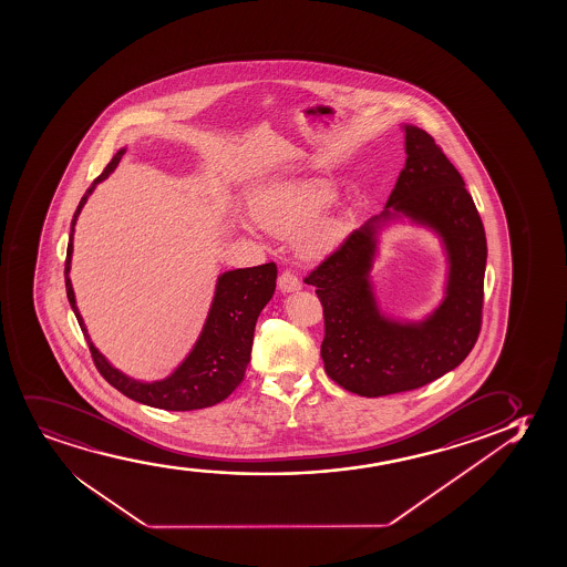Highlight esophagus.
<instances>
[{
  "instance_id": "34e87169",
  "label": "esophagus",
  "mask_w": 567,
  "mask_h": 567,
  "mask_svg": "<svg viewBox=\"0 0 567 567\" xmlns=\"http://www.w3.org/2000/svg\"><path fill=\"white\" fill-rule=\"evenodd\" d=\"M278 287H280L281 293H293V291H299L301 289V280L295 276L293 272H281L280 278H278Z\"/></svg>"
}]
</instances>
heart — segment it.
<instances>
[{"instance_id": "b5f03b06", "label": "heart", "mask_w": 567, "mask_h": 567, "mask_svg": "<svg viewBox=\"0 0 567 567\" xmlns=\"http://www.w3.org/2000/svg\"><path fill=\"white\" fill-rule=\"evenodd\" d=\"M336 197L333 187L320 178L276 182L260 189L251 202V213L262 228L280 236H299L315 224L323 208ZM344 218L331 220L318 228L309 239L310 251H330L347 236Z\"/></svg>"}]
</instances>
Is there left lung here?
Returning <instances> with one entry per match:
<instances>
[{
    "mask_svg": "<svg viewBox=\"0 0 567 567\" xmlns=\"http://www.w3.org/2000/svg\"><path fill=\"white\" fill-rule=\"evenodd\" d=\"M406 163L385 210L339 245L305 278L323 307V368L338 385L360 396L423 388L454 370L480 338L487 239L466 184L425 130L404 124ZM435 228L446 245V299L422 323L383 316L369 270L377 229L393 215Z\"/></svg>",
    "mask_w": 567,
    "mask_h": 567,
    "instance_id": "1",
    "label": "left lung"
}]
</instances>
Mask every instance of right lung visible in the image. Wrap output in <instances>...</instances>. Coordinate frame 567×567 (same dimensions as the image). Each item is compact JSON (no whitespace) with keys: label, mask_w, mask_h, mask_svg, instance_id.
<instances>
[{"label":"right lung","mask_w":567,"mask_h":567,"mask_svg":"<svg viewBox=\"0 0 567 567\" xmlns=\"http://www.w3.org/2000/svg\"><path fill=\"white\" fill-rule=\"evenodd\" d=\"M124 153L126 150L116 151L115 157L111 158L105 171L94 179L92 186L87 187L86 194L80 199L76 213L72 216L65 260L66 297L79 320L80 330L90 344L95 368L122 394L153 409L176 410V412L215 406L224 399H228L229 394L234 393L237 385L244 381L245 370L251 360L252 336H255L257 318L260 310L265 309L266 302L272 299L278 268L274 262H268V265L224 272L216 281L215 299L208 310L202 336L186 360L165 380L145 383L118 372L95 349L92 339L87 336L86 326L76 307L69 272H71L72 231H74V224L79 220L80 210L86 205L87 197L92 195L95 186L115 171Z\"/></svg>","instance_id":"right-lung-1"}]
</instances>
